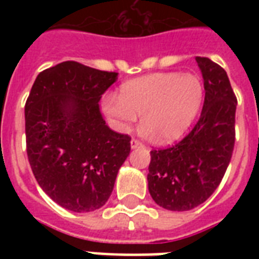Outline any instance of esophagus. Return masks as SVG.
I'll return each instance as SVG.
<instances>
[{"label": "esophagus", "mask_w": 259, "mask_h": 259, "mask_svg": "<svg viewBox=\"0 0 259 259\" xmlns=\"http://www.w3.org/2000/svg\"><path fill=\"white\" fill-rule=\"evenodd\" d=\"M130 145H132V148H133V149H137V148H141V146H144V144L138 141V140H136V138H133V140H132V142H130Z\"/></svg>", "instance_id": "34e87169"}]
</instances>
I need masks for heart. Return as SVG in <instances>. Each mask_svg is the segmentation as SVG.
Listing matches in <instances>:
<instances>
[{"label": "heart", "mask_w": 259, "mask_h": 259, "mask_svg": "<svg viewBox=\"0 0 259 259\" xmlns=\"http://www.w3.org/2000/svg\"><path fill=\"white\" fill-rule=\"evenodd\" d=\"M203 99L204 86L197 75L157 72L123 83L119 97L105 98L103 109L121 132H129L141 115L142 133L168 144L192 125Z\"/></svg>", "instance_id": "1"}]
</instances>
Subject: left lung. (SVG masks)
<instances>
[{"label":"left lung","mask_w":259,"mask_h":259,"mask_svg":"<svg viewBox=\"0 0 259 259\" xmlns=\"http://www.w3.org/2000/svg\"><path fill=\"white\" fill-rule=\"evenodd\" d=\"M204 79V105L193 129L181 141L150 152V196L169 211H188L219 187L235 144L237 97L219 64L196 56Z\"/></svg>","instance_id":"left-lung-1"}]
</instances>
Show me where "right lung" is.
Listing matches in <instances>:
<instances>
[{
  "label": "right lung",
  "instance_id": "obj_1",
  "mask_svg": "<svg viewBox=\"0 0 259 259\" xmlns=\"http://www.w3.org/2000/svg\"><path fill=\"white\" fill-rule=\"evenodd\" d=\"M117 75L59 63L37 75L26 99V154L34 179L74 212L95 211L109 200L130 153V136L110 129L98 105Z\"/></svg>",
  "mask_w": 259,
  "mask_h": 259
}]
</instances>
